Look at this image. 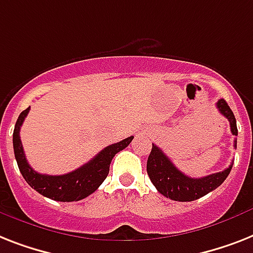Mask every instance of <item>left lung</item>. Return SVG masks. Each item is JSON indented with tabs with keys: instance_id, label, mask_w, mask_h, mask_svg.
<instances>
[{
	"instance_id": "obj_1",
	"label": "left lung",
	"mask_w": 253,
	"mask_h": 253,
	"mask_svg": "<svg viewBox=\"0 0 253 253\" xmlns=\"http://www.w3.org/2000/svg\"><path fill=\"white\" fill-rule=\"evenodd\" d=\"M217 109L229 120L231 132L237 136V121L233 110L223 98L218 100ZM234 147L237 148V140ZM231 168L233 164L219 173L211 174L203 178H191L176 169L169 157L161 151V148L155 144H152V151L147 161V173L152 183L155 184L160 194L175 201H194L205 196L223 183V180L226 179L231 171Z\"/></svg>"
}]
</instances>
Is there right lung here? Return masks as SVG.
I'll return each instance as SVG.
<instances>
[{"mask_svg": "<svg viewBox=\"0 0 253 253\" xmlns=\"http://www.w3.org/2000/svg\"><path fill=\"white\" fill-rule=\"evenodd\" d=\"M28 112L30 108L20 113L14 127L13 145L16 164L27 183L42 196L55 201H79L93 194L108 176L113 157L118 152L123 151L133 139V136H130L121 140L120 143L104 148L91 161L71 173L63 175L40 174L35 171L27 162L23 145L20 141V127L23 125Z\"/></svg>", "mask_w": 253, "mask_h": 253, "instance_id": "add662e5", "label": "right lung"}]
</instances>
